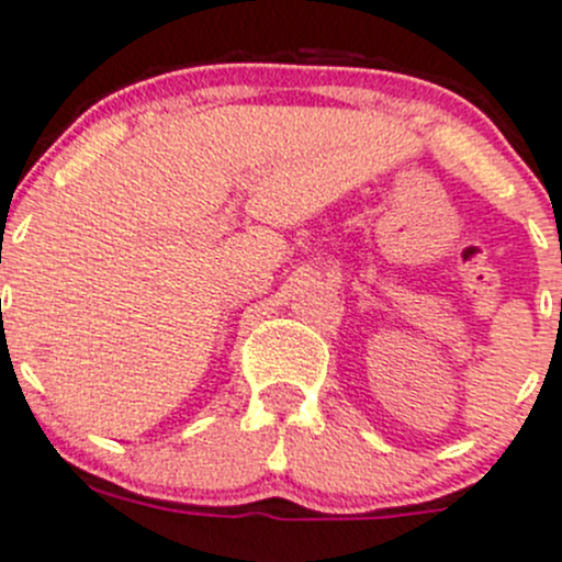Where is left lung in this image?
I'll use <instances>...</instances> for the list:
<instances>
[{"label": "left lung", "instance_id": "8db88e82", "mask_svg": "<svg viewBox=\"0 0 562 562\" xmlns=\"http://www.w3.org/2000/svg\"><path fill=\"white\" fill-rule=\"evenodd\" d=\"M560 308H562V301H560Z\"/></svg>", "mask_w": 562, "mask_h": 562}]
</instances>
